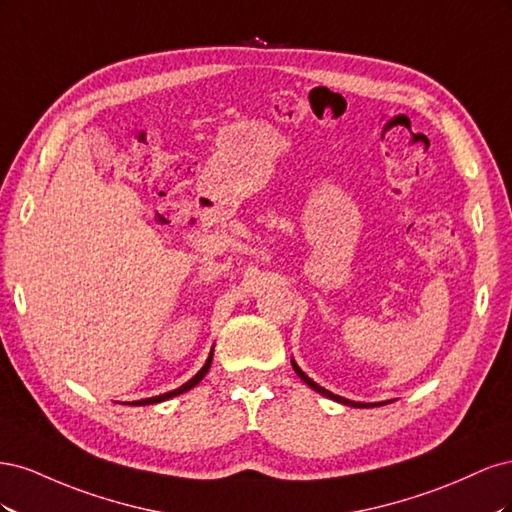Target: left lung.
Listing matches in <instances>:
<instances>
[{"label": "left lung", "instance_id": "obj_1", "mask_svg": "<svg viewBox=\"0 0 512 512\" xmlns=\"http://www.w3.org/2000/svg\"><path fill=\"white\" fill-rule=\"evenodd\" d=\"M292 363V369L297 371V376L307 384V386H312V389L316 391V393H320V395H324V397H329V399H333V401H337V404H344V406H352V408H376V406H382V404H361V401H350V399H346V397H339V395H333L331 391H327V389H322L320 384H316L312 378H307L305 374H303V369L294 363V359L290 361ZM386 404V401H384Z\"/></svg>", "mask_w": 512, "mask_h": 512}]
</instances>
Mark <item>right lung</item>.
Returning a JSON list of instances; mask_svg holds the SVG:
<instances>
[{
	"label": "right lung",
	"mask_w": 512,
	"mask_h": 512,
	"mask_svg": "<svg viewBox=\"0 0 512 512\" xmlns=\"http://www.w3.org/2000/svg\"><path fill=\"white\" fill-rule=\"evenodd\" d=\"M211 361H213V350L209 352V359H207V363L203 365V369L198 371V374L192 378V380H188L185 384H181L179 389H175V391H170V393H164V395H156V397H149V399H141V401H132V406H149V404H160V401H166V399H170V397H177V395H181V393H185V391H190V389H194V386L203 380L205 376H207V371H209V367H211Z\"/></svg>",
	"instance_id": "1"
}]
</instances>
